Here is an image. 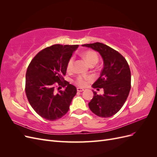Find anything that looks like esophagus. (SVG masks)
I'll use <instances>...</instances> for the list:
<instances>
[{
  "mask_svg": "<svg viewBox=\"0 0 157 157\" xmlns=\"http://www.w3.org/2000/svg\"><path fill=\"white\" fill-rule=\"evenodd\" d=\"M77 90L78 92H80L84 91V89H83V88H77Z\"/></svg>",
  "mask_w": 157,
  "mask_h": 157,
  "instance_id": "34e87169",
  "label": "esophagus"
}]
</instances>
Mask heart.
<instances>
[{
	"label": "heart",
	"instance_id": "obj_1",
	"mask_svg": "<svg viewBox=\"0 0 157 157\" xmlns=\"http://www.w3.org/2000/svg\"><path fill=\"white\" fill-rule=\"evenodd\" d=\"M82 56L84 59L87 61V63L91 66L96 64L98 61V56L96 52L93 50H86L82 54ZM74 63V58L72 56L69 59L66 65V69L68 72L73 70ZM92 80V78L88 75H78L74 80V82L80 87L86 86L87 84Z\"/></svg>",
	"mask_w": 157,
	"mask_h": 157
}]
</instances>
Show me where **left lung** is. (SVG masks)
<instances>
[{
  "instance_id": "obj_1",
  "label": "left lung",
  "mask_w": 157,
  "mask_h": 157,
  "mask_svg": "<svg viewBox=\"0 0 157 157\" xmlns=\"http://www.w3.org/2000/svg\"><path fill=\"white\" fill-rule=\"evenodd\" d=\"M99 52L104 67L100 77L92 86L104 94L93 91L94 97L89 108L98 117L107 118L119 111L124 105L131 88V72L126 59L119 52L100 42L82 44Z\"/></svg>"
}]
</instances>
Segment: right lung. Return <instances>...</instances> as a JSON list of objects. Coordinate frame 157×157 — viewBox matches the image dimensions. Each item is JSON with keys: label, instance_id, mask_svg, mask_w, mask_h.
Here are the masks:
<instances>
[{"label": "right lung", "instance_id": "obj_1", "mask_svg": "<svg viewBox=\"0 0 157 157\" xmlns=\"http://www.w3.org/2000/svg\"><path fill=\"white\" fill-rule=\"evenodd\" d=\"M78 45L54 44L38 53L28 66L25 94L35 111L44 119L54 121L69 109L77 88L64 80L67 61ZM65 87L59 90L60 86Z\"/></svg>", "mask_w": 157, "mask_h": 157}]
</instances>
